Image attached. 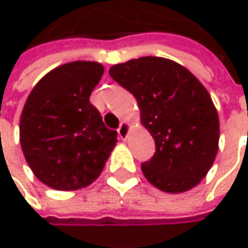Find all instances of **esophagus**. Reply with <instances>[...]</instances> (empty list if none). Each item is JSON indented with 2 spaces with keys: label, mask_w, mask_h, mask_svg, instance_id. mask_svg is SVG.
<instances>
[{
  "label": "esophagus",
  "mask_w": 248,
  "mask_h": 248,
  "mask_svg": "<svg viewBox=\"0 0 248 248\" xmlns=\"http://www.w3.org/2000/svg\"><path fill=\"white\" fill-rule=\"evenodd\" d=\"M127 132H129V124H127V122H122V124H119V127H118L119 138H121V139H126Z\"/></svg>",
  "instance_id": "esophagus-1"
}]
</instances>
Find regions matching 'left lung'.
I'll return each instance as SVG.
<instances>
[{"instance_id": "1", "label": "left lung", "mask_w": 248, "mask_h": 248, "mask_svg": "<svg viewBox=\"0 0 248 248\" xmlns=\"http://www.w3.org/2000/svg\"><path fill=\"white\" fill-rule=\"evenodd\" d=\"M110 77L130 92L155 140L142 172L165 192H184L210 171L220 139L218 115L207 89L181 64L140 57L115 64Z\"/></svg>"}]
</instances>
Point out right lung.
Returning a JSON list of instances; mask_svg holds the SVG:
<instances>
[{
  "instance_id": "1",
  "label": "right lung",
  "mask_w": 248,
  "mask_h": 248,
  "mask_svg": "<svg viewBox=\"0 0 248 248\" xmlns=\"http://www.w3.org/2000/svg\"><path fill=\"white\" fill-rule=\"evenodd\" d=\"M103 66L73 62L46 75L31 90L20 119L25 161L46 185L73 191L102 172L118 142L89 97Z\"/></svg>"
}]
</instances>
